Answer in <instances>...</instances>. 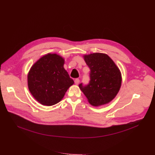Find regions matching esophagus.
Returning a JSON list of instances; mask_svg holds the SVG:
<instances>
[{
    "instance_id": "obj_1",
    "label": "esophagus",
    "mask_w": 155,
    "mask_h": 155,
    "mask_svg": "<svg viewBox=\"0 0 155 155\" xmlns=\"http://www.w3.org/2000/svg\"><path fill=\"white\" fill-rule=\"evenodd\" d=\"M74 82H75V84L76 85H78V84L80 83V80H79L78 78H77V79L75 80Z\"/></svg>"
}]
</instances>
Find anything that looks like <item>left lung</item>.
Masks as SVG:
<instances>
[{
  "label": "left lung",
  "instance_id": "obj_1",
  "mask_svg": "<svg viewBox=\"0 0 155 155\" xmlns=\"http://www.w3.org/2000/svg\"><path fill=\"white\" fill-rule=\"evenodd\" d=\"M90 69L88 84L79 85L91 105L100 106L111 101L121 84L120 71L111 58L105 54L94 53L84 56Z\"/></svg>",
  "mask_w": 155,
  "mask_h": 155
}]
</instances>
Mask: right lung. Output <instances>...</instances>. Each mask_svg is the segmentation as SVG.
I'll return each mask as SVG.
<instances>
[{
    "label": "right lung",
    "instance_id": "1",
    "mask_svg": "<svg viewBox=\"0 0 155 155\" xmlns=\"http://www.w3.org/2000/svg\"><path fill=\"white\" fill-rule=\"evenodd\" d=\"M64 59L55 54L40 58L28 74V87L31 94L43 105L57 104L74 84L64 68Z\"/></svg>",
    "mask_w": 155,
    "mask_h": 155
}]
</instances>
